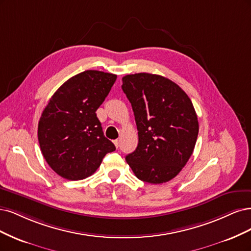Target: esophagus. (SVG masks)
Listing matches in <instances>:
<instances>
[{
	"instance_id": "esophagus-1",
	"label": "esophagus",
	"mask_w": 251,
	"mask_h": 251,
	"mask_svg": "<svg viewBox=\"0 0 251 251\" xmlns=\"http://www.w3.org/2000/svg\"><path fill=\"white\" fill-rule=\"evenodd\" d=\"M114 143H115V145H116V147L119 148V146H120V141H119V140H116V141H114Z\"/></svg>"
}]
</instances>
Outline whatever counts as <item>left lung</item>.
<instances>
[{
    "label": "left lung",
    "mask_w": 251,
    "mask_h": 251,
    "mask_svg": "<svg viewBox=\"0 0 251 251\" xmlns=\"http://www.w3.org/2000/svg\"><path fill=\"white\" fill-rule=\"evenodd\" d=\"M122 90L131 103L139 145L125 159L137 178L173 179L195 148L199 125L189 96L171 80L149 73L126 75Z\"/></svg>",
    "instance_id": "1"
}]
</instances>
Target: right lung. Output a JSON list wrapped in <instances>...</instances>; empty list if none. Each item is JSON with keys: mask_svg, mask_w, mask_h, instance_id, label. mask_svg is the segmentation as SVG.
<instances>
[{"mask_svg": "<svg viewBox=\"0 0 251 251\" xmlns=\"http://www.w3.org/2000/svg\"><path fill=\"white\" fill-rule=\"evenodd\" d=\"M116 79L110 73L84 71L64 82L44 109L37 130L40 150L63 178H86L107 153L116 150L96 115Z\"/></svg>", "mask_w": 251, "mask_h": 251, "instance_id": "obj_1", "label": "right lung"}]
</instances>
